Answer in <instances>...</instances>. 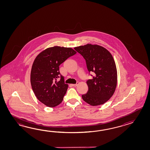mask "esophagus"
<instances>
[{"label":"esophagus","instance_id":"34e87169","mask_svg":"<svg viewBox=\"0 0 150 150\" xmlns=\"http://www.w3.org/2000/svg\"><path fill=\"white\" fill-rule=\"evenodd\" d=\"M79 82H77L76 83V84H72L71 85H72V86H74V87H76V86H77V85L79 84Z\"/></svg>","mask_w":150,"mask_h":150}]
</instances>
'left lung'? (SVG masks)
I'll use <instances>...</instances> for the list:
<instances>
[{
	"instance_id": "8db88e82",
	"label": "left lung",
	"mask_w": 150,
	"mask_h": 150,
	"mask_svg": "<svg viewBox=\"0 0 150 150\" xmlns=\"http://www.w3.org/2000/svg\"><path fill=\"white\" fill-rule=\"evenodd\" d=\"M74 49L86 60L89 72H94L92 79L86 82L88 91L82 95L83 100L93 106L104 104L114 94L117 83V69L112 54L97 45L87 44Z\"/></svg>"
}]
</instances>
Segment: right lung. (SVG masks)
Returning a JSON list of instances; mask_svg holds the SVG:
<instances>
[{
  "label": "right lung",
  "mask_w": 150,
  "mask_h": 150,
  "mask_svg": "<svg viewBox=\"0 0 150 150\" xmlns=\"http://www.w3.org/2000/svg\"><path fill=\"white\" fill-rule=\"evenodd\" d=\"M72 48L54 46L42 51L35 58L30 73L32 89L38 100L48 107H54L62 102L68 88L64 83L59 66L76 54ZM61 79L57 81V78Z\"/></svg>",
  "instance_id": "obj_1"
}]
</instances>
